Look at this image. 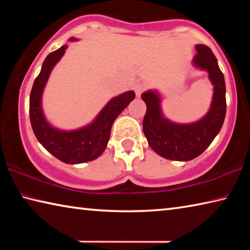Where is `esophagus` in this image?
Instances as JSON below:
<instances>
[{"mask_svg":"<svg viewBox=\"0 0 250 250\" xmlns=\"http://www.w3.org/2000/svg\"><path fill=\"white\" fill-rule=\"evenodd\" d=\"M145 90H146L145 84L138 83V84H135V86H134V91H135V95H137V97H140L142 92Z\"/></svg>","mask_w":250,"mask_h":250,"instance_id":"34e87169","label":"esophagus"}]
</instances>
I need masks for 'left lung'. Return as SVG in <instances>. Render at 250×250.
I'll use <instances>...</instances> for the list:
<instances>
[{"label":"left lung","mask_w":250,"mask_h":250,"mask_svg":"<svg viewBox=\"0 0 250 250\" xmlns=\"http://www.w3.org/2000/svg\"><path fill=\"white\" fill-rule=\"evenodd\" d=\"M197 54L193 57L194 67L205 70L214 86L208 112L192 124H176L163 115L162 98L156 90L141 95L146 104L143 118V132L149 146L162 158L175 161H189L201 155L221 131L226 115V86L217 59L206 45L195 46Z\"/></svg>","instance_id":"left-lung-1"}]
</instances>
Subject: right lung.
<instances>
[{"instance_id": "obj_1", "label": "right lung", "mask_w": 250, "mask_h": 250, "mask_svg": "<svg viewBox=\"0 0 250 250\" xmlns=\"http://www.w3.org/2000/svg\"><path fill=\"white\" fill-rule=\"evenodd\" d=\"M69 41L78 40L71 37ZM67 47V45L62 46L45 58L29 96V118L36 139L49 153L64 163L79 164L96 160L103 154L108 145L113 121L134 99L135 94L130 90L113 97L95 120L83 128L70 131L55 128L45 118L42 97L50 73L64 56Z\"/></svg>"}]
</instances>
